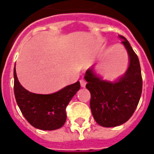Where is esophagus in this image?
I'll list each match as a JSON object with an SVG mask.
<instances>
[{"label": "esophagus", "mask_w": 154, "mask_h": 154, "mask_svg": "<svg viewBox=\"0 0 154 154\" xmlns=\"http://www.w3.org/2000/svg\"><path fill=\"white\" fill-rule=\"evenodd\" d=\"M80 83H81V87H85L86 85V81L85 79H81L80 80Z\"/></svg>", "instance_id": "1"}]
</instances>
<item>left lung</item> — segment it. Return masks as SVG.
I'll list each match as a JSON object with an SVG mask.
<instances>
[{
  "mask_svg": "<svg viewBox=\"0 0 154 154\" xmlns=\"http://www.w3.org/2000/svg\"><path fill=\"white\" fill-rule=\"evenodd\" d=\"M130 57L126 74L117 82L101 80L92 69L86 71V88L91 93L90 108L93 118L104 127H117L129 120L138 106L142 91L138 57L124 36L119 35Z\"/></svg>",
  "mask_w": 154,
  "mask_h": 154,
  "instance_id": "obj_1",
  "label": "left lung"
}]
</instances>
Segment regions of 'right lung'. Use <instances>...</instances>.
<instances>
[{
    "label": "right lung",
    "mask_w": 154,
    "mask_h": 154,
    "mask_svg": "<svg viewBox=\"0 0 154 154\" xmlns=\"http://www.w3.org/2000/svg\"><path fill=\"white\" fill-rule=\"evenodd\" d=\"M14 94L24 118L35 128L43 131L59 129L66 120V108L81 88L79 81L52 94H35L25 89L14 68Z\"/></svg>",
    "instance_id": "right-lung-1"
}]
</instances>
